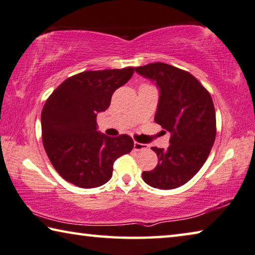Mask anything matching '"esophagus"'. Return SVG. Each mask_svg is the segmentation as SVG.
Segmentation results:
<instances>
[{
    "mask_svg": "<svg viewBox=\"0 0 255 255\" xmlns=\"http://www.w3.org/2000/svg\"><path fill=\"white\" fill-rule=\"evenodd\" d=\"M147 148H148L147 144L140 143V142H136V141H134V147H133V149H134L135 151H140V150H145Z\"/></svg>",
    "mask_w": 255,
    "mask_h": 255,
    "instance_id": "34e87169",
    "label": "esophagus"
}]
</instances>
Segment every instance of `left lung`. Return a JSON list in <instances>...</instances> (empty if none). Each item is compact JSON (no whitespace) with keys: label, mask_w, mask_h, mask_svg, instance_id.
Masks as SVG:
<instances>
[{"label":"left lung","mask_w":255,"mask_h":255,"mask_svg":"<svg viewBox=\"0 0 255 255\" xmlns=\"http://www.w3.org/2000/svg\"><path fill=\"white\" fill-rule=\"evenodd\" d=\"M135 71L159 87L155 122L172 133L168 148L152 147L158 164L142 178L156 189H176L199 172L211 151L217 132L214 102L197 78L176 66L156 62Z\"/></svg>","instance_id":"8db88e82"}]
</instances>
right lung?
<instances>
[{
  "instance_id": "add662e5",
  "label": "right lung",
  "mask_w": 255,
  "mask_h": 255,
  "mask_svg": "<svg viewBox=\"0 0 255 255\" xmlns=\"http://www.w3.org/2000/svg\"><path fill=\"white\" fill-rule=\"evenodd\" d=\"M134 68L85 71L61 83L41 112V139L56 172L83 189L108 182L119 157L133 149L132 137L97 131V114L111 105L114 91L130 80Z\"/></svg>"
}]
</instances>
